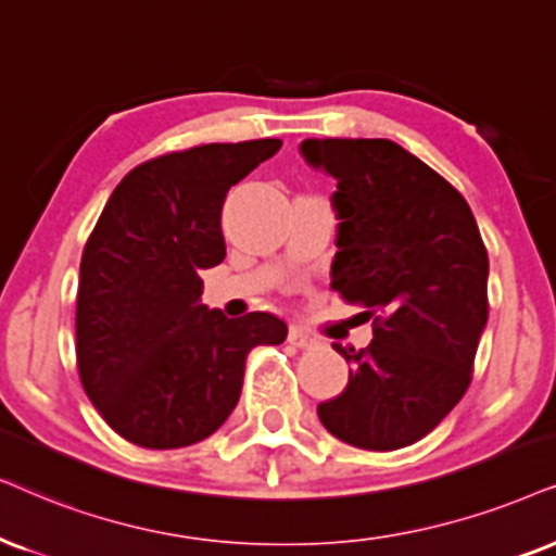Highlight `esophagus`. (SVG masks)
<instances>
[{"label": "esophagus", "instance_id": "1", "mask_svg": "<svg viewBox=\"0 0 556 556\" xmlns=\"http://www.w3.org/2000/svg\"><path fill=\"white\" fill-rule=\"evenodd\" d=\"M290 343H294V346H300V349H307V346H313L315 339H313V336H307L300 326H292L290 328Z\"/></svg>", "mask_w": 556, "mask_h": 556}]
</instances>
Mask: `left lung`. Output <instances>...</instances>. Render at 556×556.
<instances>
[{"instance_id": "left-lung-1", "label": "left lung", "mask_w": 556, "mask_h": 556, "mask_svg": "<svg viewBox=\"0 0 556 556\" xmlns=\"http://www.w3.org/2000/svg\"><path fill=\"white\" fill-rule=\"evenodd\" d=\"M302 159L339 185L330 290L367 307L375 339L343 349L349 384L318 405L336 439L416 444L459 403L488 323V251L467 200L388 138H307Z\"/></svg>"}]
</instances>
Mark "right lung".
I'll use <instances>...</instances> for the list:
<instances>
[{"label":"right lung","instance_id":"right-lung-1","mask_svg":"<svg viewBox=\"0 0 556 556\" xmlns=\"http://www.w3.org/2000/svg\"><path fill=\"white\" fill-rule=\"evenodd\" d=\"M282 149L279 138L207 143L132 168L81 254L76 362L91 405L143 448H179L226 424L245 354L282 343L271 313L226 318L202 305V271L226 258L228 189Z\"/></svg>","mask_w":556,"mask_h":556}]
</instances>
